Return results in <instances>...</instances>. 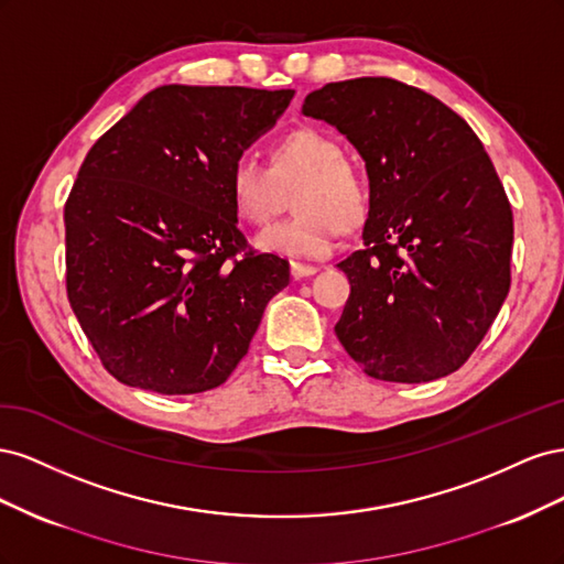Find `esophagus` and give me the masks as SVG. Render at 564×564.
Wrapping results in <instances>:
<instances>
[{"instance_id":"esophagus-1","label":"esophagus","mask_w":564,"mask_h":564,"mask_svg":"<svg viewBox=\"0 0 564 564\" xmlns=\"http://www.w3.org/2000/svg\"><path fill=\"white\" fill-rule=\"evenodd\" d=\"M317 270H319L317 265H305V263L292 261V278H294V280H301V278H311V275H315Z\"/></svg>"}]
</instances>
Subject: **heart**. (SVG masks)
I'll list each match as a JSON object with an SVG mask.
<instances>
[{"label":"heart","instance_id":"obj_1","mask_svg":"<svg viewBox=\"0 0 564 564\" xmlns=\"http://www.w3.org/2000/svg\"><path fill=\"white\" fill-rule=\"evenodd\" d=\"M292 195L296 212L284 224L256 237V247L289 259H324L340 230L362 226L369 212V185L344 148L317 129H296L270 148L268 166L251 158L235 160L228 174V197L235 216L249 226H265Z\"/></svg>","mask_w":564,"mask_h":564}]
</instances>
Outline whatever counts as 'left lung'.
Here are the masks:
<instances>
[{"mask_svg": "<svg viewBox=\"0 0 564 564\" xmlns=\"http://www.w3.org/2000/svg\"><path fill=\"white\" fill-rule=\"evenodd\" d=\"M303 115L344 133L369 176L365 247L338 263L350 282L340 346L373 379L447 377L510 289L513 212L497 169L464 117L390 77L332 82Z\"/></svg>", "mask_w": 564, "mask_h": 564, "instance_id": "obj_1", "label": "left lung"}]
</instances>
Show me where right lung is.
<instances>
[{
  "mask_svg": "<svg viewBox=\"0 0 564 564\" xmlns=\"http://www.w3.org/2000/svg\"><path fill=\"white\" fill-rule=\"evenodd\" d=\"M292 98L166 84L89 150L65 202L67 301L117 381L193 395L247 355L289 263L249 249L228 174Z\"/></svg>",
  "mask_w": 564,
  "mask_h": 564,
  "instance_id": "right-lung-1",
  "label": "right lung"
}]
</instances>
